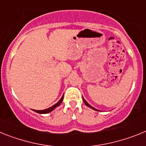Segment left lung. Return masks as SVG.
<instances>
[{"label": "left lung", "mask_w": 146, "mask_h": 146, "mask_svg": "<svg viewBox=\"0 0 146 146\" xmlns=\"http://www.w3.org/2000/svg\"><path fill=\"white\" fill-rule=\"evenodd\" d=\"M82 100H83V102H84V103H85V104H86V106H88V108H91V109L94 110H97V111H99V110H98L95 109V108H93L92 106H91V105H90V104H89L87 102H86V100H85V99H84V98H83V97H82Z\"/></svg>", "instance_id": "left-lung-1"}]
</instances>
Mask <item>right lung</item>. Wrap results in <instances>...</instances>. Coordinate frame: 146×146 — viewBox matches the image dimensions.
Segmentation results:
<instances>
[{
    "label": "right lung",
    "instance_id": "1",
    "mask_svg": "<svg viewBox=\"0 0 146 146\" xmlns=\"http://www.w3.org/2000/svg\"><path fill=\"white\" fill-rule=\"evenodd\" d=\"M63 99H64V96H63L61 98H60V100H59V101L58 102L56 103V104H54V105H52V107H50V108H47V109L42 110H33V111L36 112V113H40V114H47V113H50V112H52L54 109H55V108H57V107H58L59 105H60V104H61L62 101H63Z\"/></svg>",
    "mask_w": 146,
    "mask_h": 146
}]
</instances>
